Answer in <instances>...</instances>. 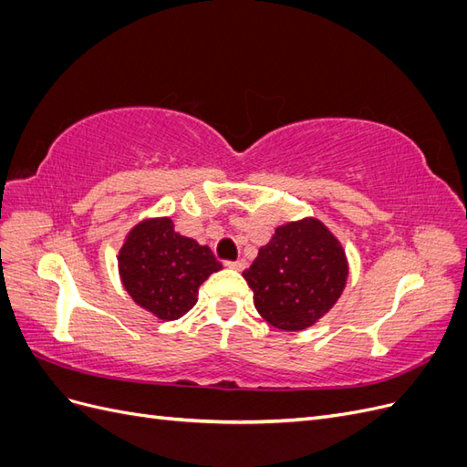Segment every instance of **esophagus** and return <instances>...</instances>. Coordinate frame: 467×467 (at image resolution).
<instances>
[{
	"label": "esophagus",
	"instance_id": "34e87169",
	"mask_svg": "<svg viewBox=\"0 0 467 467\" xmlns=\"http://www.w3.org/2000/svg\"><path fill=\"white\" fill-rule=\"evenodd\" d=\"M225 266L234 268V271H244V268L247 266V261H245V259H237V261H225Z\"/></svg>",
	"mask_w": 467,
	"mask_h": 467
}]
</instances>
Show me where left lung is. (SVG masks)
<instances>
[{
  "instance_id": "1",
  "label": "left lung",
  "mask_w": 467,
  "mask_h": 467,
  "mask_svg": "<svg viewBox=\"0 0 467 467\" xmlns=\"http://www.w3.org/2000/svg\"><path fill=\"white\" fill-rule=\"evenodd\" d=\"M257 312L282 331H300L327 314L347 282L337 239L316 220L286 223L244 273Z\"/></svg>"
}]
</instances>
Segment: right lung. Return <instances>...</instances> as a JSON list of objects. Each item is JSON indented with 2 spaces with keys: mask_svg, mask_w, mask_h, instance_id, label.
Here are the masks:
<instances>
[{
  "mask_svg": "<svg viewBox=\"0 0 467 467\" xmlns=\"http://www.w3.org/2000/svg\"><path fill=\"white\" fill-rule=\"evenodd\" d=\"M120 276L138 306L160 319H179L199 286L222 265L194 239L175 234L169 218L138 223L120 249Z\"/></svg>",
  "mask_w": 467,
  "mask_h": 467,
  "instance_id": "1",
  "label": "right lung"
}]
</instances>
